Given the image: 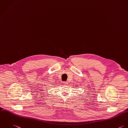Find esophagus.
<instances>
[{
  "label": "esophagus",
  "mask_w": 128,
  "mask_h": 128,
  "mask_svg": "<svg viewBox=\"0 0 128 128\" xmlns=\"http://www.w3.org/2000/svg\"><path fill=\"white\" fill-rule=\"evenodd\" d=\"M63 84L64 85H67L68 84V82H64Z\"/></svg>",
  "instance_id": "obj_1"
}]
</instances>
